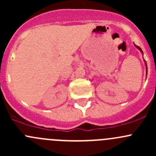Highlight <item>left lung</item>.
<instances>
[{
    "mask_svg": "<svg viewBox=\"0 0 156 156\" xmlns=\"http://www.w3.org/2000/svg\"><path fill=\"white\" fill-rule=\"evenodd\" d=\"M134 46L136 47V48H137L138 50H139L141 52V53H142V54H144V53H143V50H141V48H139V47H137V46H136V45H135V44H134ZM144 62H145V65H146V76H147V65H146V61H145V60H144Z\"/></svg>",
    "mask_w": 156,
    "mask_h": 156,
    "instance_id": "8db88e82",
    "label": "left lung"
}]
</instances>
